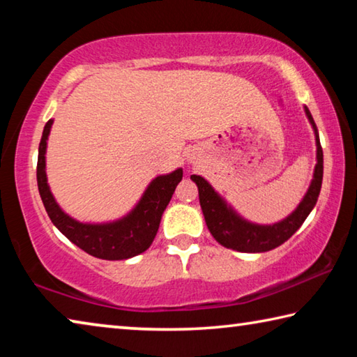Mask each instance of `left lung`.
I'll use <instances>...</instances> for the list:
<instances>
[{
  "instance_id": "8db88e82",
  "label": "left lung",
  "mask_w": 357,
  "mask_h": 357,
  "mask_svg": "<svg viewBox=\"0 0 357 357\" xmlns=\"http://www.w3.org/2000/svg\"><path fill=\"white\" fill-rule=\"evenodd\" d=\"M304 110L310 121L313 132H315L317 165L309 190L302 198L299 206L283 220L273 223V225H259V223L245 220L244 217H241L236 211L223 200L206 179L198 176V174H192L190 176V179L198 187L200 206L208 229L217 243L227 247V249L247 253H261L273 250L291 238L301 228L302 223H304L307 215L312 213V209L315 208L323 183V149L321 144H319V135L315 121H313L309 108L304 107Z\"/></svg>"
}]
</instances>
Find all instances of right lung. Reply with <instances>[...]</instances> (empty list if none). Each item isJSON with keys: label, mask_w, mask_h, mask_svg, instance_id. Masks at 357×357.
Here are the masks:
<instances>
[{"label": "right lung", "mask_w": 357, "mask_h": 357, "mask_svg": "<svg viewBox=\"0 0 357 357\" xmlns=\"http://www.w3.org/2000/svg\"><path fill=\"white\" fill-rule=\"evenodd\" d=\"M53 119L48 121L42 132L38 155V187L50 220L70 243L89 255L100 259H128L140 255L157 234L162 214L170 203L173 192L183 179V168L151 181L146 190L129 214L118 220L105 223H83L66 214L50 192L45 172L47 140Z\"/></svg>", "instance_id": "add662e5"}]
</instances>
